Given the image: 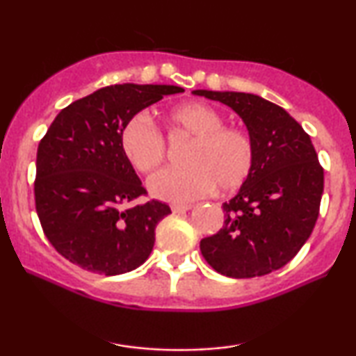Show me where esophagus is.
<instances>
[{"instance_id":"1","label":"esophagus","mask_w":356,"mask_h":356,"mask_svg":"<svg viewBox=\"0 0 356 356\" xmlns=\"http://www.w3.org/2000/svg\"><path fill=\"white\" fill-rule=\"evenodd\" d=\"M189 209H191V206H179V204H175V206H172V211H173V213H183V212H188Z\"/></svg>"}]
</instances>
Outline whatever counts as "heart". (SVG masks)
<instances>
[{"label": "heart", "mask_w": 356, "mask_h": 356, "mask_svg": "<svg viewBox=\"0 0 356 356\" xmlns=\"http://www.w3.org/2000/svg\"><path fill=\"white\" fill-rule=\"evenodd\" d=\"M167 118L177 131L193 138V144L186 154L188 167L162 170L149 179L154 197L186 204L207 196L216 188L220 193L235 191L250 178L256 147L246 131L223 126V116L199 102L175 106ZM120 147L140 173L154 172L167 155L162 133L143 113L126 121L120 133Z\"/></svg>", "instance_id": "1"}]
</instances>
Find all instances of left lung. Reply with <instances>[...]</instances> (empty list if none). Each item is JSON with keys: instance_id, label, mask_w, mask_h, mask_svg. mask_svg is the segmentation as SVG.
<instances>
[{"instance_id": "8db88e82", "label": "left lung", "mask_w": 356, "mask_h": 356, "mask_svg": "<svg viewBox=\"0 0 356 356\" xmlns=\"http://www.w3.org/2000/svg\"><path fill=\"white\" fill-rule=\"evenodd\" d=\"M240 115L256 147L250 178L218 233L201 240L212 269L232 279L270 274L296 256L319 216L324 170L311 138L282 106L245 92L194 90Z\"/></svg>"}]
</instances>
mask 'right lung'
Listing matches in <instances>:
<instances>
[{"label": "right lung", "mask_w": 356, "mask_h": 356, "mask_svg": "<svg viewBox=\"0 0 356 356\" xmlns=\"http://www.w3.org/2000/svg\"><path fill=\"white\" fill-rule=\"evenodd\" d=\"M184 92L178 86L116 84L63 108L38 144L35 209L48 241L72 264L120 275L144 264L165 202L134 204L145 189L121 152L131 116Z\"/></svg>", "instance_id": "add662e5"}]
</instances>
